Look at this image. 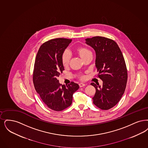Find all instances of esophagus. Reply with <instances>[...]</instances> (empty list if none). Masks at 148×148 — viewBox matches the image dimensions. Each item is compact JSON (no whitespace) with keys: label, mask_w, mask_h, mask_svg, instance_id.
I'll return each instance as SVG.
<instances>
[{"label":"esophagus","mask_w":148,"mask_h":148,"mask_svg":"<svg viewBox=\"0 0 148 148\" xmlns=\"http://www.w3.org/2000/svg\"><path fill=\"white\" fill-rule=\"evenodd\" d=\"M79 85V86H80V88L84 87V86H85L86 85V84H84V83H80Z\"/></svg>","instance_id":"obj_1"}]
</instances>
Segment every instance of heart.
Listing matches in <instances>:
<instances>
[{
  "instance_id": "b5f03b06",
  "label": "heart",
  "mask_w": 148,
  "mask_h": 148,
  "mask_svg": "<svg viewBox=\"0 0 148 148\" xmlns=\"http://www.w3.org/2000/svg\"><path fill=\"white\" fill-rule=\"evenodd\" d=\"M75 51L82 59H84L88 55H89L90 54H91V52L89 50L84 47L77 48ZM70 59H71V57H70V55L69 53L66 51L64 52V53H63L62 56V62L63 65L64 66H67L68 65L69 63V62H70ZM80 78L82 79H85V77L82 76L80 77Z\"/></svg>"
}]
</instances>
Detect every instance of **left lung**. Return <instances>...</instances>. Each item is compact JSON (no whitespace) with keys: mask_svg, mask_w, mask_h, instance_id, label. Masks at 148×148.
<instances>
[{"mask_svg":"<svg viewBox=\"0 0 148 148\" xmlns=\"http://www.w3.org/2000/svg\"><path fill=\"white\" fill-rule=\"evenodd\" d=\"M85 43L95 50V66L102 86L94 83L96 92L93 103L101 110L114 106L124 94L127 82V70L123 56L116 42L104 37L85 39Z\"/></svg>","mask_w":148,"mask_h":148,"instance_id":"8db88e82","label":"left lung"}]
</instances>
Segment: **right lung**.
<instances>
[{
  "label": "right lung",
  "mask_w": 148,
  "mask_h": 148,
  "mask_svg": "<svg viewBox=\"0 0 148 148\" xmlns=\"http://www.w3.org/2000/svg\"><path fill=\"white\" fill-rule=\"evenodd\" d=\"M71 40L55 38L42 44L36 57L33 82L36 92L50 109L60 111L70 106L73 95L79 88L77 84L71 82L61 85L58 80L64 70L62 56Z\"/></svg>",
  "instance_id": "right-lung-1"
}]
</instances>
